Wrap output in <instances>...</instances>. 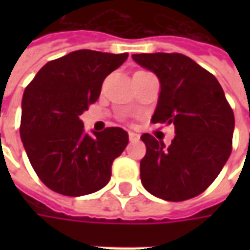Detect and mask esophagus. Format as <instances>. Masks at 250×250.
<instances>
[{"mask_svg":"<svg viewBox=\"0 0 250 250\" xmlns=\"http://www.w3.org/2000/svg\"><path fill=\"white\" fill-rule=\"evenodd\" d=\"M128 138H130L131 142H134V141H138L141 136H139V134H136V132H132V131H130V132H128Z\"/></svg>","mask_w":250,"mask_h":250,"instance_id":"obj_1","label":"esophagus"}]
</instances>
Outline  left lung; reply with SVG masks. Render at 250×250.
<instances>
[{"label": "left lung", "mask_w": 250, "mask_h": 250, "mask_svg": "<svg viewBox=\"0 0 250 250\" xmlns=\"http://www.w3.org/2000/svg\"><path fill=\"white\" fill-rule=\"evenodd\" d=\"M132 60L161 83L154 123L175 127L168 147L150 134L141 139L146 155L141 179L147 191L166 201H185L209 188L231 152L234 115L210 72L181 53H141Z\"/></svg>", "instance_id": "8db88e82"}]
</instances>
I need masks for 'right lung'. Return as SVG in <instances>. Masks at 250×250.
<instances>
[{
  "mask_svg": "<svg viewBox=\"0 0 250 250\" xmlns=\"http://www.w3.org/2000/svg\"><path fill=\"white\" fill-rule=\"evenodd\" d=\"M127 53L80 49L46 62L25 88L21 141L32 167L53 191L80 197L103 188L128 134L108 127L89 135L80 115L98 100L109 73Z\"/></svg>",
  "mask_w": 250,
  "mask_h": 250,
  "instance_id": "right-lung-1",
  "label": "right lung"
}]
</instances>
